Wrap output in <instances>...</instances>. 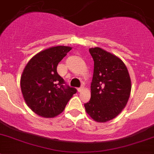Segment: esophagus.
I'll use <instances>...</instances> for the list:
<instances>
[{
	"instance_id": "1",
	"label": "esophagus",
	"mask_w": 154,
	"mask_h": 154,
	"mask_svg": "<svg viewBox=\"0 0 154 154\" xmlns=\"http://www.w3.org/2000/svg\"><path fill=\"white\" fill-rule=\"evenodd\" d=\"M77 90H78V91H79V92H81L83 90V87H80V88H79L77 89Z\"/></svg>"
}]
</instances>
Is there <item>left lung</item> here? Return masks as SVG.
<instances>
[{
	"mask_svg": "<svg viewBox=\"0 0 154 154\" xmlns=\"http://www.w3.org/2000/svg\"><path fill=\"white\" fill-rule=\"evenodd\" d=\"M94 60L91 99L85 103L87 113L98 122L118 116L126 106L131 84L128 69L121 59L100 48L89 49Z\"/></svg>",
	"mask_w": 154,
	"mask_h": 154,
	"instance_id": "left-lung-1",
	"label": "left lung"
}]
</instances>
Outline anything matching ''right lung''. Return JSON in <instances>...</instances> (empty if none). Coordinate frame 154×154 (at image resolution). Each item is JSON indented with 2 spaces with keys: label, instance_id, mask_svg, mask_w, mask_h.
Returning <instances> with one entry per match:
<instances>
[{
  "label": "right lung",
  "instance_id": "obj_1",
  "mask_svg": "<svg viewBox=\"0 0 154 154\" xmlns=\"http://www.w3.org/2000/svg\"><path fill=\"white\" fill-rule=\"evenodd\" d=\"M68 46L48 48L35 55L25 67L20 87L26 104L37 115L52 118L60 114L74 94L57 71L58 63L71 51Z\"/></svg>",
  "mask_w": 154,
  "mask_h": 154
}]
</instances>
